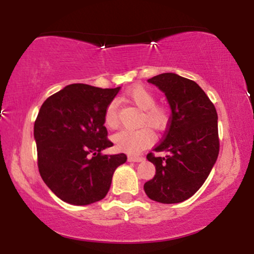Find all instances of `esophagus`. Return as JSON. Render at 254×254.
I'll return each instance as SVG.
<instances>
[{
    "label": "esophagus",
    "instance_id": "1",
    "mask_svg": "<svg viewBox=\"0 0 254 254\" xmlns=\"http://www.w3.org/2000/svg\"><path fill=\"white\" fill-rule=\"evenodd\" d=\"M144 156H129V161H132V162H143L144 161Z\"/></svg>",
    "mask_w": 254,
    "mask_h": 254
}]
</instances>
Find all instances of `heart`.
Returning a JSON list of instances; mask_svg holds the SVG:
<instances>
[{
	"instance_id": "heart-1",
	"label": "heart",
	"mask_w": 254,
	"mask_h": 254,
	"mask_svg": "<svg viewBox=\"0 0 254 254\" xmlns=\"http://www.w3.org/2000/svg\"><path fill=\"white\" fill-rule=\"evenodd\" d=\"M125 98L131 104L136 105L139 110L144 111L142 116V123L148 124L154 129H164L168 122L167 111L164 107L156 106L155 97L149 89L142 86H136L129 89ZM105 125L110 129L118 127V103L111 101L105 110ZM113 142L119 150L130 154H137L148 148L154 142L153 132L148 127H141L137 130L124 129L113 135Z\"/></svg>"
}]
</instances>
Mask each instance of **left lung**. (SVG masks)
<instances>
[{"label":"left lung","instance_id":"obj_1","mask_svg":"<svg viewBox=\"0 0 254 254\" xmlns=\"http://www.w3.org/2000/svg\"><path fill=\"white\" fill-rule=\"evenodd\" d=\"M148 82L164 93L172 115L164 139L154 148L167 155H147L156 172L144 184V192L155 202L180 203L199 190L216 162L220 150L217 112L194 81L164 72Z\"/></svg>","mask_w":254,"mask_h":254}]
</instances>
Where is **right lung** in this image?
I'll use <instances>...</instances> for the list:
<instances>
[{
  "label": "right lung",
  "mask_w": 254,
  "mask_h": 254,
  "mask_svg": "<svg viewBox=\"0 0 254 254\" xmlns=\"http://www.w3.org/2000/svg\"><path fill=\"white\" fill-rule=\"evenodd\" d=\"M117 88L83 83L64 87L44 101L34 123L38 168L48 188L63 202L88 205L101 200L111 188L123 153L103 155L112 147L105 127V110Z\"/></svg>",
  "instance_id": "1"
}]
</instances>
